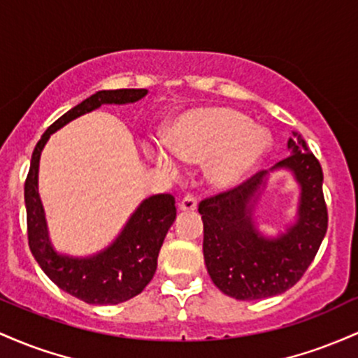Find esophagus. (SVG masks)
<instances>
[{
    "label": "esophagus",
    "mask_w": 358,
    "mask_h": 358,
    "mask_svg": "<svg viewBox=\"0 0 358 358\" xmlns=\"http://www.w3.org/2000/svg\"><path fill=\"white\" fill-rule=\"evenodd\" d=\"M196 208H198V199H196V196H192V194L184 196L182 201L179 203L180 211H194Z\"/></svg>",
    "instance_id": "obj_1"
}]
</instances>
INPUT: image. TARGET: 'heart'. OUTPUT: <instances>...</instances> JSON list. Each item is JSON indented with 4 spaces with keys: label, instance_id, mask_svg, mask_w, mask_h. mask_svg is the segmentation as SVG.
<instances>
[{
    "label": "heart",
    "instance_id": "heart-1",
    "mask_svg": "<svg viewBox=\"0 0 358 358\" xmlns=\"http://www.w3.org/2000/svg\"><path fill=\"white\" fill-rule=\"evenodd\" d=\"M167 145L176 157L206 164V179L216 189L242 184L259 167L271 148L264 128L230 108H199L182 115L169 131ZM147 155L164 171H176L174 157L159 143L147 145Z\"/></svg>",
    "mask_w": 358,
    "mask_h": 358
}]
</instances>
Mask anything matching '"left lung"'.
<instances>
[{
    "label": "left lung",
    "instance_id": "8db88e82",
    "mask_svg": "<svg viewBox=\"0 0 358 358\" xmlns=\"http://www.w3.org/2000/svg\"><path fill=\"white\" fill-rule=\"evenodd\" d=\"M287 148L291 155L271 171L287 169L294 174L301 187L298 220L275 238L264 236L254 223L267 171L199 203L204 264L215 286L230 298L255 301L282 294L308 271L327 235L328 211L318 159L296 131Z\"/></svg>",
    "mask_w": 358,
    "mask_h": 358
}]
</instances>
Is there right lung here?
<instances>
[{
  "label": "right lung",
  "instance_id": "add662e5",
  "mask_svg": "<svg viewBox=\"0 0 358 358\" xmlns=\"http://www.w3.org/2000/svg\"><path fill=\"white\" fill-rule=\"evenodd\" d=\"M147 92V90L98 91L55 120L31 154L30 171L25 180L28 245L52 282L87 304L125 303L145 289L157 271L160 247L176 220L174 196L155 194L142 201L115 242L96 255L57 254L50 243L38 194L40 154L50 135L78 116L90 113L101 104L135 103Z\"/></svg>",
  "mask_w": 358,
  "mask_h": 358
}]
</instances>
